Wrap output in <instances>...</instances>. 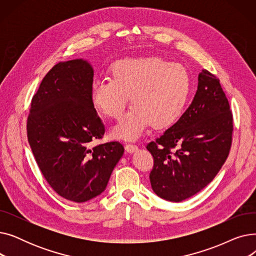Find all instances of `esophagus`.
Instances as JSON below:
<instances>
[{
	"mask_svg": "<svg viewBox=\"0 0 256 256\" xmlns=\"http://www.w3.org/2000/svg\"><path fill=\"white\" fill-rule=\"evenodd\" d=\"M138 150V146L136 144H132V143H126V150L130 154L136 152Z\"/></svg>",
	"mask_w": 256,
	"mask_h": 256,
	"instance_id": "1",
	"label": "esophagus"
}]
</instances>
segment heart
Instances as JSON below:
<instances>
[{"label": "heart", "instance_id": "heart-1", "mask_svg": "<svg viewBox=\"0 0 256 256\" xmlns=\"http://www.w3.org/2000/svg\"><path fill=\"white\" fill-rule=\"evenodd\" d=\"M111 80H96L90 102L100 116L118 119L130 100V110L113 128L116 139L136 140L152 126L171 128L182 118L190 96L191 80L184 67L158 57L116 61Z\"/></svg>", "mask_w": 256, "mask_h": 256}]
</instances>
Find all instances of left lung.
I'll return each instance as SVG.
<instances>
[{"instance_id": "left-lung-1", "label": "left lung", "mask_w": 256, "mask_h": 256, "mask_svg": "<svg viewBox=\"0 0 256 256\" xmlns=\"http://www.w3.org/2000/svg\"><path fill=\"white\" fill-rule=\"evenodd\" d=\"M232 130V113L220 80L202 70L194 100L180 122L146 146L154 156V192L180 202L202 190L230 154ZM176 146L178 150L172 152Z\"/></svg>"}]
</instances>
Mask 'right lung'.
<instances>
[{
	"label": "right lung",
	"instance_id": "obj_1",
	"mask_svg": "<svg viewBox=\"0 0 256 256\" xmlns=\"http://www.w3.org/2000/svg\"><path fill=\"white\" fill-rule=\"evenodd\" d=\"M92 66L83 59L56 64L32 98L26 135L52 189L74 202L100 195L124 152L117 141L89 148L104 126L90 102Z\"/></svg>",
	"mask_w": 256,
	"mask_h": 256
}]
</instances>
